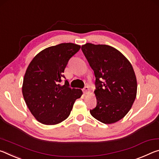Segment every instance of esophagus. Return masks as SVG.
<instances>
[{"label": "esophagus", "instance_id": "34e87169", "mask_svg": "<svg viewBox=\"0 0 159 159\" xmlns=\"http://www.w3.org/2000/svg\"><path fill=\"white\" fill-rule=\"evenodd\" d=\"M83 92H84L85 94H88V93H89L90 92L89 86H86V87H84V89H83Z\"/></svg>", "mask_w": 159, "mask_h": 159}]
</instances>
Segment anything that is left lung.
Masks as SVG:
<instances>
[{"instance_id": "left-lung-1", "label": "left lung", "mask_w": 159, "mask_h": 159, "mask_svg": "<svg viewBox=\"0 0 159 159\" xmlns=\"http://www.w3.org/2000/svg\"><path fill=\"white\" fill-rule=\"evenodd\" d=\"M82 51L96 77L97 106L93 118L111 124L125 116L137 96V79L130 62L120 52L108 45L87 43Z\"/></svg>"}]
</instances>
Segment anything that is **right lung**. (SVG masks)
Listing matches in <instances>:
<instances>
[{
	"label": "right lung",
	"instance_id": "right-lung-1",
	"mask_svg": "<svg viewBox=\"0 0 159 159\" xmlns=\"http://www.w3.org/2000/svg\"><path fill=\"white\" fill-rule=\"evenodd\" d=\"M80 46L62 43L39 53L29 65L22 84L25 103L34 118L44 125L61 123L70 116L75 101L81 97L80 89H72L65 80L61 85L69 60Z\"/></svg>",
	"mask_w": 159,
	"mask_h": 159
}]
</instances>
